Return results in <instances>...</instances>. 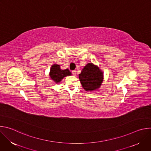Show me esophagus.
I'll return each mask as SVG.
<instances>
[{
    "label": "esophagus",
    "instance_id": "esophagus-1",
    "mask_svg": "<svg viewBox=\"0 0 151 151\" xmlns=\"http://www.w3.org/2000/svg\"><path fill=\"white\" fill-rule=\"evenodd\" d=\"M72 72V74H73V76H75L76 75V70H73Z\"/></svg>",
    "mask_w": 151,
    "mask_h": 151
}]
</instances>
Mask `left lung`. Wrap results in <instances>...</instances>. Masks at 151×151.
<instances>
[{
    "label": "left lung",
    "instance_id": "left-lung-1",
    "mask_svg": "<svg viewBox=\"0 0 151 151\" xmlns=\"http://www.w3.org/2000/svg\"><path fill=\"white\" fill-rule=\"evenodd\" d=\"M79 79L86 91H96L101 87L103 81V72L94 64L88 63L79 75Z\"/></svg>",
    "mask_w": 151,
    "mask_h": 151
}]
</instances>
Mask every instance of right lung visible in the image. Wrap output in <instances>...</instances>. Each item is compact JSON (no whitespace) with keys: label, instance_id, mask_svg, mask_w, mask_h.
Returning a JSON list of instances; mask_svg holds the SVG:
<instances>
[{"label":"right lung","instance_id":"right-lung-1","mask_svg":"<svg viewBox=\"0 0 151 151\" xmlns=\"http://www.w3.org/2000/svg\"><path fill=\"white\" fill-rule=\"evenodd\" d=\"M70 75H72V73L68 69L62 70L58 64H52L49 73L50 79L55 83H59L64 77Z\"/></svg>","mask_w":151,"mask_h":151}]
</instances>
